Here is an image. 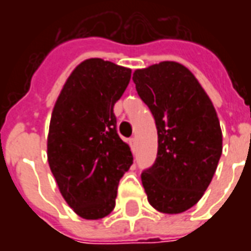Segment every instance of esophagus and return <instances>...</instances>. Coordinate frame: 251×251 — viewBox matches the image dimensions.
<instances>
[{
	"mask_svg": "<svg viewBox=\"0 0 251 251\" xmlns=\"http://www.w3.org/2000/svg\"><path fill=\"white\" fill-rule=\"evenodd\" d=\"M129 145H130L131 151L134 152V151H136V147H137V140H136V137H131L130 140H129Z\"/></svg>",
	"mask_w": 251,
	"mask_h": 251,
	"instance_id": "obj_1",
	"label": "esophagus"
}]
</instances>
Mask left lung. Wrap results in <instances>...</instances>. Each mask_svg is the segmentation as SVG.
<instances>
[{"label":"left lung","instance_id":"8db88e82","mask_svg":"<svg viewBox=\"0 0 251 251\" xmlns=\"http://www.w3.org/2000/svg\"><path fill=\"white\" fill-rule=\"evenodd\" d=\"M133 80L157 127V157L141 174L148 200L164 214L184 212L203 196L221 158L216 111L194 74L179 63L137 70Z\"/></svg>","mask_w":251,"mask_h":251}]
</instances>
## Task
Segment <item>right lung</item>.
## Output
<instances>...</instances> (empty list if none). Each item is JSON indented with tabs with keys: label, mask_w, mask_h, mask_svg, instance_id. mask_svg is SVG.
<instances>
[{
	"label": "right lung",
	"mask_w": 251,
	"mask_h": 251,
	"mask_svg": "<svg viewBox=\"0 0 251 251\" xmlns=\"http://www.w3.org/2000/svg\"><path fill=\"white\" fill-rule=\"evenodd\" d=\"M130 76V68L84 60L67 79L52 111L50 168L63 198L84 219H100L113 211L118 183L133 164L113 110Z\"/></svg>",
	"instance_id": "obj_1"
}]
</instances>
